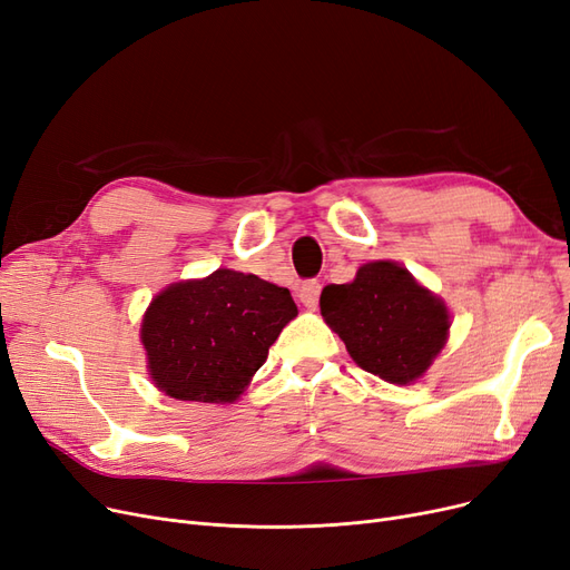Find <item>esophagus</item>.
I'll list each match as a JSON object with an SVG mask.
<instances>
[{
  "label": "esophagus",
  "mask_w": 570,
  "mask_h": 570,
  "mask_svg": "<svg viewBox=\"0 0 570 570\" xmlns=\"http://www.w3.org/2000/svg\"><path fill=\"white\" fill-rule=\"evenodd\" d=\"M318 295H321V284L316 279H307L298 288V298L305 307H316L318 305Z\"/></svg>",
  "instance_id": "1"
}]
</instances>
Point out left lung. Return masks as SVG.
I'll list each match as a JSON object with an SVG mask.
<instances>
[{
  "label": "left lung",
  "mask_w": 570,
  "mask_h": 570,
  "mask_svg": "<svg viewBox=\"0 0 570 570\" xmlns=\"http://www.w3.org/2000/svg\"><path fill=\"white\" fill-rule=\"evenodd\" d=\"M321 316L367 373L412 384L431 367L450 335V312L407 267L373 261L354 282L321 291Z\"/></svg>",
  "instance_id": "obj_1"
}]
</instances>
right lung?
Wrapping results in <instances>:
<instances>
[{
	"mask_svg": "<svg viewBox=\"0 0 570 570\" xmlns=\"http://www.w3.org/2000/svg\"><path fill=\"white\" fill-rule=\"evenodd\" d=\"M295 314L288 288L235 269L171 284L141 318L148 375L177 401L235 403Z\"/></svg>",
	"mask_w": 570,
	"mask_h": 570,
	"instance_id": "obj_1",
	"label": "right lung"
}]
</instances>
